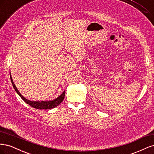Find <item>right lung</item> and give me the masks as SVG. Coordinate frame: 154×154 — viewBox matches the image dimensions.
<instances>
[{
    "label": "right lung",
    "instance_id": "add662e5",
    "mask_svg": "<svg viewBox=\"0 0 154 154\" xmlns=\"http://www.w3.org/2000/svg\"><path fill=\"white\" fill-rule=\"evenodd\" d=\"M10 78H11V81L12 83V85L13 87L14 88V89L15 90V91L17 92V94L20 96L21 98L24 100L27 104H28L29 105H30L31 106L33 107L35 109H53L55 108V107H57L58 105H59L60 103H62L63 101L64 97H65V91L62 93V94L60 95V96H58L57 98L54 99V100L52 101H30L29 100H27L25 97L22 96V94L20 93V92L18 91L17 88L16 87L15 83H14L13 80H12V77L11 76V74H10Z\"/></svg>",
    "mask_w": 154,
    "mask_h": 154
}]
</instances>
